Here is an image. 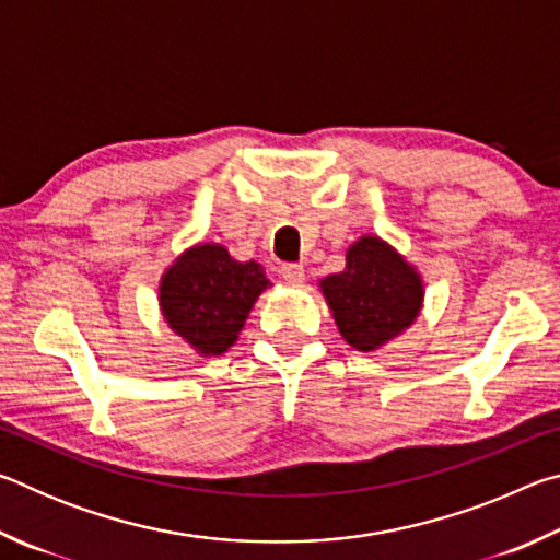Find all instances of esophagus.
Segmentation results:
<instances>
[{"label":"esophagus","mask_w":560,"mask_h":560,"mask_svg":"<svg viewBox=\"0 0 560 560\" xmlns=\"http://www.w3.org/2000/svg\"><path fill=\"white\" fill-rule=\"evenodd\" d=\"M279 273H281L283 281L293 283V287H299V283H303V279H306V273H303L301 264H281Z\"/></svg>","instance_id":"1"}]
</instances>
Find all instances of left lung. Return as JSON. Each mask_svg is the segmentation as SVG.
Returning a JSON list of instances; mask_svg holds the SVG:
<instances>
[{
  "mask_svg": "<svg viewBox=\"0 0 560 560\" xmlns=\"http://www.w3.org/2000/svg\"><path fill=\"white\" fill-rule=\"evenodd\" d=\"M340 336L358 350H375L420 314L422 283L410 264L377 236H363L346 254V269L320 281Z\"/></svg>",
  "mask_w": 560,
  "mask_h": 560,
  "instance_id": "1",
  "label": "left lung"
}]
</instances>
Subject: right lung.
<instances>
[{"instance_id": "right-lung-1", "label": "right lung", "mask_w": 560, "mask_h": 560, "mask_svg": "<svg viewBox=\"0 0 560 560\" xmlns=\"http://www.w3.org/2000/svg\"><path fill=\"white\" fill-rule=\"evenodd\" d=\"M269 279L257 261H234L220 244L183 254L163 277L160 306L167 324L200 353L230 348Z\"/></svg>"}]
</instances>
